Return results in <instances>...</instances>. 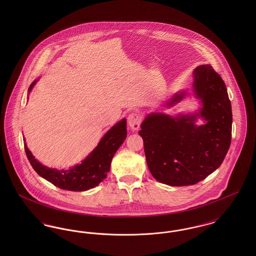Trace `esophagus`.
<instances>
[{
  "instance_id": "1",
  "label": "esophagus",
  "mask_w": 256,
  "mask_h": 256,
  "mask_svg": "<svg viewBox=\"0 0 256 256\" xmlns=\"http://www.w3.org/2000/svg\"><path fill=\"white\" fill-rule=\"evenodd\" d=\"M141 116L138 113H130L128 117V124L130 130H132V132H135L139 128L140 124H141Z\"/></svg>"
}]
</instances>
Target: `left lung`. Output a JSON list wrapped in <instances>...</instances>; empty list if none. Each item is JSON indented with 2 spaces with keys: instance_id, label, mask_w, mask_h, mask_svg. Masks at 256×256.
<instances>
[{
  "instance_id": "8db88e82",
  "label": "left lung",
  "mask_w": 256,
  "mask_h": 256,
  "mask_svg": "<svg viewBox=\"0 0 256 256\" xmlns=\"http://www.w3.org/2000/svg\"><path fill=\"white\" fill-rule=\"evenodd\" d=\"M193 93L200 104L198 112L176 116L152 112L139 132L148 170L170 186L204 180L220 166L232 142V104L222 78L210 65L194 70ZM186 95V91L176 93L162 106H174ZM198 118L204 120L200 126L195 124Z\"/></svg>"
}]
</instances>
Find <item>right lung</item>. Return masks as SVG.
I'll return each mask as SVG.
<instances>
[{
    "label": "right lung",
    "mask_w": 256,
    "mask_h": 256,
    "mask_svg": "<svg viewBox=\"0 0 256 256\" xmlns=\"http://www.w3.org/2000/svg\"><path fill=\"white\" fill-rule=\"evenodd\" d=\"M37 82L38 78L30 84L28 94ZM126 138V120L124 118L102 136L98 146L80 164L74 165L68 170H58L41 164L28 150L24 138V150L30 165L40 176L63 190L82 192L96 187L106 178L111 160Z\"/></svg>",
    "instance_id": "add662e5"
}]
</instances>
